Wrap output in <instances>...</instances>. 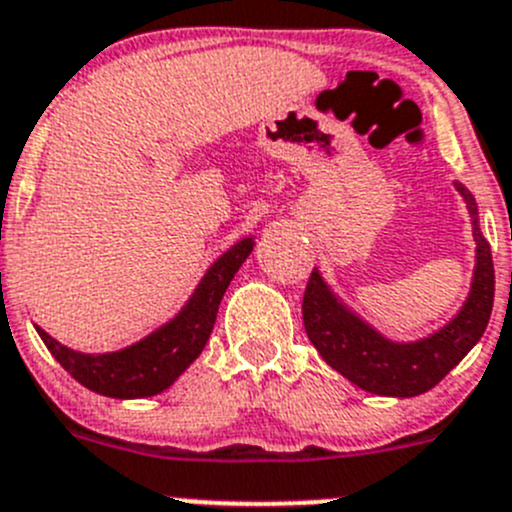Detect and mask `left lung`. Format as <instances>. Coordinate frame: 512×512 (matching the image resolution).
Returning <instances> with one entry per match:
<instances>
[{
  "label": "left lung",
  "instance_id": "1",
  "mask_svg": "<svg viewBox=\"0 0 512 512\" xmlns=\"http://www.w3.org/2000/svg\"><path fill=\"white\" fill-rule=\"evenodd\" d=\"M453 185L473 220L475 270L463 307L440 330L420 340H390L347 307L317 267L312 270L302 297L305 332L322 360L360 390L385 398H415L428 393L473 350L488 327L495 297L493 255L480 232L475 197L460 182Z\"/></svg>",
  "mask_w": 512,
  "mask_h": 512
}]
</instances>
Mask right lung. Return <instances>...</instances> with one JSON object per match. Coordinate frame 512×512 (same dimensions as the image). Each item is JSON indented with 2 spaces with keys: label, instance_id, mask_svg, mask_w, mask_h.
I'll list each match as a JSON object with an SVG mask.
<instances>
[{
  "label": "right lung",
  "instance_id": "1",
  "mask_svg": "<svg viewBox=\"0 0 512 512\" xmlns=\"http://www.w3.org/2000/svg\"><path fill=\"white\" fill-rule=\"evenodd\" d=\"M252 247H255V237H242L230 250L222 252L207 267L202 280L197 282L175 317L122 350L79 352L54 340L39 325L34 327L54 360L87 390L117 400L152 398L172 388V382L205 350L212 327H215L222 295L242 262L250 257Z\"/></svg>",
  "mask_w": 512,
  "mask_h": 512
}]
</instances>
